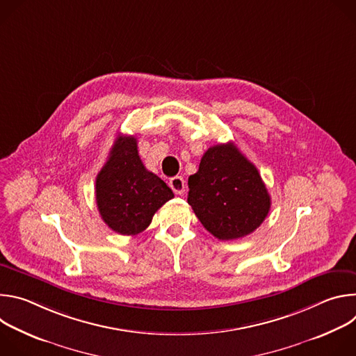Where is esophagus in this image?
Returning <instances> with one entry per match:
<instances>
[{
    "label": "esophagus",
    "mask_w": 356,
    "mask_h": 356,
    "mask_svg": "<svg viewBox=\"0 0 356 356\" xmlns=\"http://www.w3.org/2000/svg\"><path fill=\"white\" fill-rule=\"evenodd\" d=\"M170 188L176 193V194H183L186 191V181L181 176H175L170 179L169 181Z\"/></svg>",
    "instance_id": "obj_1"
}]
</instances>
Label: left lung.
Returning a JSON list of instances; mask_svg holds the SVG:
<instances>
[{
  "mask_svg": "<svg viewBox=\"0 0 356 356\" xmlns=\"http://www.w3.org/2000/svg\"><path fill=\"white\" fill-rule=\"evenodd\" d=\"M187 202L209 232L221 241L255 231L268 217L270 195L255 168L234 143L209 147L188 177Z\"/></svg>",
  "mask_w": 356,
  "mask_h": 356,
  "instance_id": "left-lung-1",
  "label": "left lung"
}]
</instances>
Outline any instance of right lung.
<instances>
[{
  "label": "right lung",
  "mask_w": 356,
  "mask_h": 356,
  "mask_svg": "<svg viewBox=\"0 0 356 356\" xmlns=\"http://www.w3.org/2000/svg\"><path fill=\"white\" fill-rule=\"evenodd\" d=\"M173 197L168 184L143 166L136 138L120 135L95 179V201L103 221L121 235H136Z\"/></svg>",
  "instance_id": "right-lung-1"
}]
</instances>
